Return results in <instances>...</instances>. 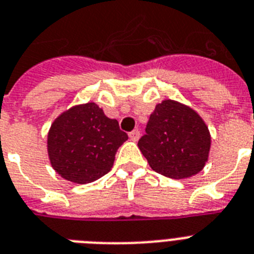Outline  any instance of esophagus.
<instances>
[{
	"mask_svg": "<svg viewBox=\"0 0 254 254\" xmlns=\"http://www.w3.org/2000/svg\"><path fill=\"white\" fill-rule=\"evenodd\" d=\"M139 135H140V133L138 129H135V130H133L129 133V138H130L131 140H138L139 139Z\"/></svg>",
	"mask_w": 254,
	"mask_h": 254,
	"instance_id": "obj_1",
	"label": "esophagus"
}]
</instances>
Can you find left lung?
<instances>
[{"instance_id":"8db88e82","label":"left lung","mask_w":254,"mask_h":254,"mask_svg":"<svg viewBox=\"0 0 254 254\" xmlns=\"http://www.w3.org/2000/svg\"><path fill=\"white\" fill-rule=\"evenodd\" d=\"M150 167L173 180H185L203 170L210 150L206 124L192 108L165 99L156 104L138 142Z\"/></svg>"}]
</instances>
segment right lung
Listing matches in <instances>:
<instances>
[{
	"label": "right lung",
	"instance_id": "1",
	"mask_svg": "<svg viewBox=\"0 0 254 254\" xmlns=\"http://www.w3.org/2000/svg\"><path fill=\"white\" fill-rule=\"evenodd\" d=\"M127 139L119 123L98 104L73 106L59 115L48 134L51 167L62 178L85 185L111 170L117 148Z\"/></svg>",
	"mask_w": 254,
	"mask_h": 254
}]
</instances>
